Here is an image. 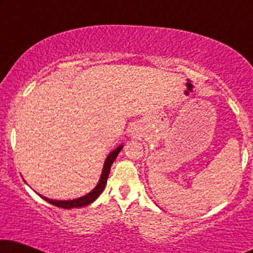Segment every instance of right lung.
I'll return each instance as SVG.
<instances>
[{
	"mask_svg": "<svg viewBox=\"0 0 253 253\" xmlns=\"http://www.w3.org/2000/svg\"><path fill=\"white\" fill-rule=\"evenodd\" d=\"M122 147L123 146L121 145V146L117 147L116 150H114L112 153L108 155V158L106 159L105 166H103V170H102L101 177H100V181L98 183V185H96L94 190L89 192L88 195H86L84 197H81V198H78V199H74V200H53V199L44 198V197H42V198L46 200V202L51 204V205L61 207V209H65V210L78 209V207L86 206V205H88V204L93 203L100 196V193L103 191V189H105V186L107 184V178H108V175H109V171H110V167H112L113 162L115 161V159L117 158V155H119L120 151L122 150Z\"/></svg>",
	"mask_w": 253,
	"mask_h": 253,
	"instance_id": "add662e5",
	"label": "right lung"
}]
</instances>
